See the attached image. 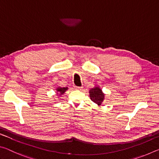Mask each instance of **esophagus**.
<instances>
[{"instance_id": "esophagus-1", "label": "esophagus", "mask_w": 159, "mask_h": 159, "mask_svg": "<svg viewBox=\"0 0 159 159\" xmlns=\"http://www.w3.org/2000/svg\"><path fill=\"white\" fill-rule=\"evenodd\" d=\"M74 89L76 90H81L82 87H78V86H74Z\"/></svg>"}]
</instances>
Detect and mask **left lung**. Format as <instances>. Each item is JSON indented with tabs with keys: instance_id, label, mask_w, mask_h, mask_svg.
I'll list each match as a JSON object with an SVG mask.
<instances>
[{
	"instance_id": "8db88e82",
	"label": "left lung",
	"mask_w": 159,
	"mask_h": 159,
	"mask_svg": "<svg viewBox=\"0 0 159 159\" xmlns=\"http://www.w3.org/2000/svg\"><path fill=\"white\" fill-rule=\"evenodd\" d=\"M89 94L91 100L98 104V106H100L105 98V94L102 92V90L98 85L91 88L89 90Z\"/></svg>"
}]
</instances>
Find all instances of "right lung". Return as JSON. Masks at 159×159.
I'll return each instance as SVG.
<instances>
[{"label": "right lung", "instance_id": "obj_1", "mask_svg": "<svg viewBox=\"0 0 159 159\" xmlns=\"http://www.w3.org/2000/svg\"><path fill=\"white\" fill-rule=\"evenodd\" d=\"M67 90H68V87H57L56 88V94H57V96H58V98H60L63 94H64V93Z\"/></svg>", "mask_w": 159, "mask_h": 159}]
</instances>
